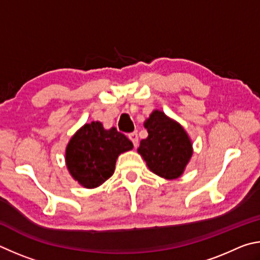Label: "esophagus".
<instances>
[{"instance_id": "obj_1", "label": "esophagus", "mask_w": 260, "mask_h": 260, "mask_svg": "<svg viewBox=\"0 0 260 260\" xmlns=\"http://www.w3.org/2000/svg\"><path fill=\"white\" fill-rule=\"evenodd\" d=\"M129 138H130L131 142H133L134 146L135 147L137 146V145H138V134H137V131H134V133L129 134Z\"/></svg>"}]
</instances>
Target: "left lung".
<instances>
[{
    "mask_svg": "<svg viewBox=\"0 0 260 260\" xmlns=\"http://www.w3.org/2000/svg\"><path fill=\"white\" fill-rule=\"evenodd\" d=\"M148 137L140 142L138 153L149 170L166 179L183 175L193 155L192 142L178 122L161 111H153L144 123Z\"/></svg>",
    "mask_w": 260,
    "mask_h": 260,
    "instance_id": "obj_1",
    "label": "left lung"
}]
</instances>
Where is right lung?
<instances>
[{
    "instance_id": "right-lung-1",
    "label": "right lung",
    "mask_w": 260,
    "mask_h": 260,
    "mask_svg": "<svg viewBox=\"0 0 260 260\" xmlns=\"http://www.w3.org/2000/svg\"><path fill=\"white\" fill-rule=\"evenodd\" d=\"M133 147V143L115 127L105 130L102 122L86 123L67 145V169L83 187H98L114 174L118 155Z\"/></svg>"
}]
</instances>
